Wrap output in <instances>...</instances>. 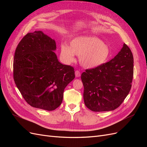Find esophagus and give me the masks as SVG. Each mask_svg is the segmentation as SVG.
Returning <instances> with one entry per match:
<instances>
[{"label":"esophagus","instance_id":"esophagus-1","mask_svg":"<svg viewBox=\"0 0 147 147\" xmlns=\"http://www.w3.org/2000/svg\"><path fill=\"white\" fill-rule=\"evenodd\" d=\"M75 77H80V75H81L80 72V71H78V70L75 71Z\"/></svg>","mask_w":147,"mask_h":147}]
</instances>
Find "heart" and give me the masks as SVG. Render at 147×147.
<instances>
[{
    "instance_id": "obj_1",
    "label": "heart",
    "mask_w": 147,
    "mask_h": 147,
    "mask_svg": "<svg viewBox=\"0 0 147 147\" xmlns=\"http://www.w3.org/2000/svg\"><path fill=\"white\" fill-rule=\"evenodd\" d=\"M80 57V64L86 68L97 67L106 63L110 56L107 44L96 37L80 36L70 42V47L66 44L61 46V55L67 63L74 60V56Z\"/></svg>"
}]
</instances>
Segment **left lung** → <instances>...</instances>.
I'll use <instances>...</instances> for the list:
<instances>
[{
	"label": "left lung",
	"mask_w": 147,
	"mask_h": 147,
	"mask_svg": "<svg viewBox=\"0 0 147 147\" xmlns=\"http://www.w3.org/2000/svg\"><path fill=\"white\" fill-rule=\"evenodd\" d=\"M134 74V58L124 43L117 56L97 67L86 69L81 79L84 104L93 112L117 109L129 92Z\"/></svg>",
	"instance_id": "left-lung-1"
}]
</instances>
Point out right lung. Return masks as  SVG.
Masks as SVG:
<instances>
[{"mask_svg":"<svg viewBox=\"0 0 147 147\" xmlns=\"http://www.w3.org/2000/svg\"><path fill=\"white\" fill-rule=\"evenodd\" d=\"M56 42L42 31L26 34L18 45L13 78L26 102L52 111L61 104L65 88L75 78L73 67L59 63Z\"/></svg>","mask_w":147,"mask_h":147,"instance_id":"right-lung-1","label":"right lung"}]
</instances>
